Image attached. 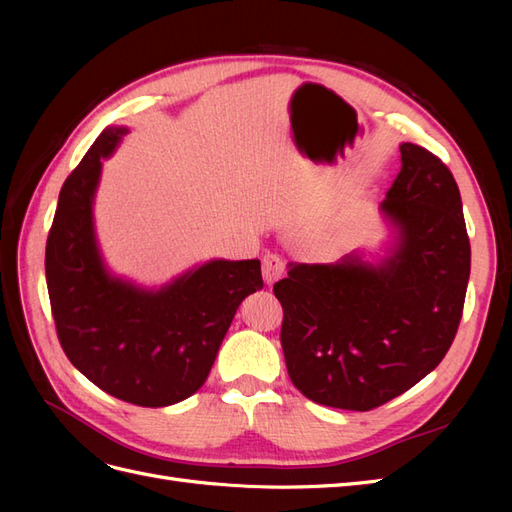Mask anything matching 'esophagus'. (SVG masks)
<instances>
[{"label":"esophagus","instance_id":"1","mask_svg":"<svg viewBox=\"0 0 512 512\" xmlns=\"http://www.w3.org/2000/svg\"><path fill=\"white\" fill-rule=\"evenodd\" d=\"M284 273H286V260L280 254H267L262 258V277H265L267 284L277 282Z\"/></svg>","mask_w":512,"mask_h":512}]
</instances>
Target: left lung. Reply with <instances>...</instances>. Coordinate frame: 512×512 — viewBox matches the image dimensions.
I'll return each instance as SVG.
<instances>
[{"instance_id":"8db88e82","label":"left lung","mask_w":512,"mask_h":512,"mask_svg":"<svg viewBox=\"0 0 512 512\" xmlns=\"http://www.w3.org/2000/svg\"><path fill=\"white\" fill-rule=\"evenodd\" d=\"M382 200L397 230L380 265L294 262L273 292L284 309L292 384L320 406L367 412L406 393L451 348L470 280V239L448 166L404 143Z\"/></svg>"}]
</instances>
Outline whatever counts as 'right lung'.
I'll return each instance as SVG.
<instances>
[{
    "instance_id": "1",
    "label": "right lung",
    "mask_w": 512,
    "mask_h": 512,
    "mask_svg": "<svg viewBox=\"0 0 512 512\" xmlns=\"http://www.w3.org/2000/svg\"><path fill=\"white\" fill-rule=\"evenodd\" d=\"M126 128H106L64 181L46 239V286L59 344L108 395L173 406L205 384L241 301L262 288L260 260H211L160 290L104 269L94 232L102 158Z\"/></svg>"
}]
</instances>
